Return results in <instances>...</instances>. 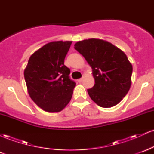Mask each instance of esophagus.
Wrapping results in <instances>:
<instances>
[{
    "label": "esophagus",
    "mask_w": 154,
    "mask_h": 154,
    "mask_svg": "<svg viewBox=\"0 0 154 154\" xmlns=\"http://www.w3.org/2000/svg\"><path fill=\"white\" fill-rule=\"evenodd\" d=\"M82 79H83L82 77V78H80V79H77V82H82Z\"/></svg>",
    "instance_id": "34e87169"
}]
</instances>
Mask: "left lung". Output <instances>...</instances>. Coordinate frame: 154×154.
<instances>
[{"label": "left lung", "instance_id": "obj_1", "mask_svg": "<svg viewBox=\"0 0 154 154\" xmlns=\"http://www.w3.org/2000/svg\"><path fill=\"white\" fill-rule=\"evenodd\" d=\"M75 48L93 70L95 85L88 89L91 99L103 108L119 103L131 86L132 66L126 54L111 43L95 38L77 42Z\"/></svg>", "mask_w": 154, "mask_h": 154}]
</instances>
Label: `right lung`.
<instances>
[{
	"label": "right lung",
	"mask_w": 154,
	"mask_h": 154,
	"mask_svg": "<svg viewBox=\"0 0 154 154\" xmlns=\"http://www.w3.org/2000/svg\"><path fill=\"white\" fill-rule=\"evenodd\" d=\"M72 41L45 44L29 58L24 75L28 93L39 107L48 112H59L71 100L76 83L64 59Z\"/></svg>",
	"instance_id": "add662e5"
}]
</instances>
